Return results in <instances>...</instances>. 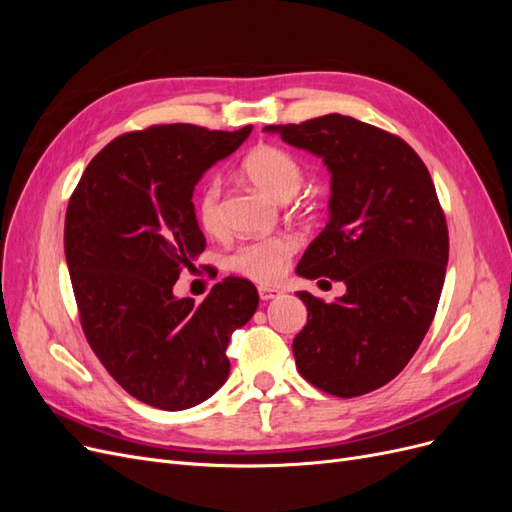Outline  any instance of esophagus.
Instances as JSON below:
<instances>
[{"label": "esophagus", "instance_id": "obj_1", "mask_svg": "<svg viewBox=\"0 0 512 512\" xmlns=\"http://www.w3.org/2000/svg\"><path fill=\"white\" fill-rule=\"evenodd\" d=\"M258 294H260L262 301H271V299L280 297L282 290L275 288V286H258Z\"/></svg>", "mask_w": 512, "mask_h": 512}]
</instances>
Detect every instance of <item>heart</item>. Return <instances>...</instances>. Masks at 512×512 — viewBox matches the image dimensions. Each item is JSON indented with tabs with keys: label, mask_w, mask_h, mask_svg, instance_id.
<instances>
[{
	"label": "heart",
	"mask_w": 512,
	"mask_h": 512,
	"mask_svg": "<svg viewBox=\"0 0 512 512\" xmlns=\"http://www.w3.org/2000/svg\"><path fill=\"white\" fill-rule=\"evenodd\" d=\"M241 173L265 196L286 203L303 185V168L299 160L280 147L262 145L247 153ZM196 220L205 232L222 230V183L207 179L194 198ZM297 239L292 235H273L243 243L230 256V269L250 277L254 282L273 284L284 275L292 254L297 252Z\"/></svg>",
	"instance_id": "obj_1"
}]
</instances>
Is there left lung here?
<instances>
[{
  "instance_id": "8db88e82",
  "label": "left lung",
  "mask_w": 512,
  "mask_h": 512,
  "mask_svg": "<svg viewBox=\"0 0 512 512\" xmlns=\"http://www.w3.org/2000/svg\"><path fill=\"white\" fill-rule=\"evenodd\" d=\"M265 132L331 173L329 222L297 273L344 282L346 294L324 303L299 292L307 307L292 342L299 374L337 397L376 391L421 346L444 286L448 230L429 170L401 138L348 115Z\"/></svg>"
}]
</instances>
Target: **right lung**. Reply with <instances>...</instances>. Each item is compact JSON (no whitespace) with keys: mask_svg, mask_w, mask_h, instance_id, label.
<instances>
[{"mask_svg":"<svg viewBox=\"0 0 512 512\" xmlns=\"http://www.w3.org/2000/svg\"><path fill=\"white\" fill-rule=\"evenodd\" d=\"M250 132L168 123L123 134L70 198L64 247L85 337L108 374L153 408L188 410L218 391L230 337L258 307L241 277L215 284L203 303L173 292L205 250L196 183Z\"/></svg>","mask_w":512,"mask_h":512,"instance_id":"obj_1","label":"right lung"}]
</instances>
